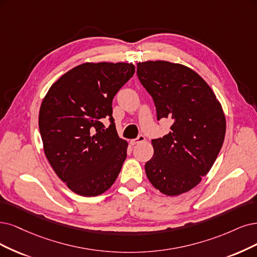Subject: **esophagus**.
I'll return each mask as SVG.
<instances>
[{"mask_svg": "<svg viewBox=\"0 0 257 257\" xmlns=\"http://www.w3.org/2000/svg\"><path fill=\"white\" fill-rule=\"evenodd\" d=\"M145 141V137L144 136H139L137 139H135V140H132L131 141V144L132 145H137V144H140V143H142V142H144Z\"/></svg>", "mask_w": 257, "mask_h": 257, "instance_id": "34e87169", "label": "esophagus"}]
</instances>
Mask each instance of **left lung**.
<instances>
[{"mask_svg": "<svg viewBox=\"0 0 257 257\" xmlns=\"http://www.w3.org/2000/svg\"><path fill=\"white\" fill-rule=\"evenodd\" d=\"M137 68L158 120H173L168 135L151 141L155 153L145 164L147 178L161 193L181 195L212 168L224 141V113L210 85L187 66L158 60Z\"/></svg>", "mask_w": 257, "mask_h": 257, "instance_id": "1", "label": "left lung"}]
</instances>
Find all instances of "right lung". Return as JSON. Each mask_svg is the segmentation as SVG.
Wrapping results in <instances>:
<instances>
[{"label":"right lung","instance_id":"obj_1","mask_svg":"<svg viewBox=\"0 0 257 257\" xmlns=\"http://www.w3.org/2000/svg\"><path fill=\"white\" fill-rule=\"evenodd\" d=\"M136 72L131 63H82L57 80L41 103L39 130L54 172L72 192L104 193L127 157L112 116V100ZM103 119H109L108 128Z\"/></svg>","mask_w":257,"mask_h":257}]
</instances>
